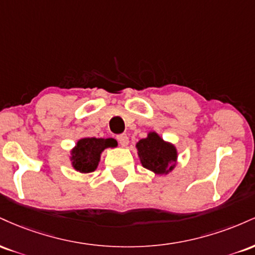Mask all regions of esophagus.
Returning a JSON list of instances; mask_svg holds the SVG:
<instances>
[{"label": "esophagus", "instance_id": "1", "mask_svg": "<svg viewBox=\"0 0 255 255\" xmlns=\"http://www.w3.org/2000/svg\"><path fill=\"white\" fill-rule=\"evenodd\" d=\"M118 140L119 142L121 144V146H127L128 142H129V139H128L127 134H120V135H118Z\"/></svg>", "mask_w": 255, "mask_h": 255}]
</instances>
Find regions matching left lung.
Segmentation results:
<instances>
[{"label":"left lung","mask_w":255,"mask_h":255,"mask_svg":"<svg viewBox=\"0 0 255 255\" xmlns=\"http://www.w3.org/2000/svg\"><path fill=\"white\" fill-rule=\"evenodd\" d=\"M137 156L144 168L157 175H165L175 168L177 150L170 142H166L156 131H150L147 137L136 142Z\"/></svg>","instance_id":"obj_1"}]
</instances>
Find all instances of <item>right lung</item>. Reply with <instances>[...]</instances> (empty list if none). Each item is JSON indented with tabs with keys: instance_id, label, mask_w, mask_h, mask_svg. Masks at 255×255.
<instances>
[{
	"instance_id": "add662e5",
	"label": "right lung",
	"mask_w": 255,
	"mask_h": 255,
	"mask_svg": "<svg viewBox=\"0 0 255 255\" xmlns=\"http://www.w3.org/2000/svg\"><path fill=\"white\" fill-rule=\"evenodd\" d=\"M118 146L115 139L102 137H83L77 142L71 152L72 165L75 170L83 174L92 172L97 169L101 154L105 148Z\"/></svg>"
}]
</instances>
